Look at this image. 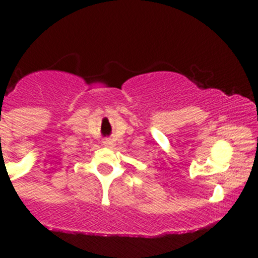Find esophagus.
Returning a JSON list of instances; mask_svg holds the SVG:
<instances>
[{
  "label": "esophagus",
  "mask_w": 258,
  "mask_h": 258,
  "mask_svg": "<svg viewBox=\"0 0 258 258\" xmlns=\"http://www.w3.org/2000/svg\"><path fill=\"white\" fill-rule=\"evenodd\" d=\"M104 144H105V145H108V144H109V140H105V142H104Z\"/></svg>",
  "instance_id": "obj_1"
}]
</instances>
